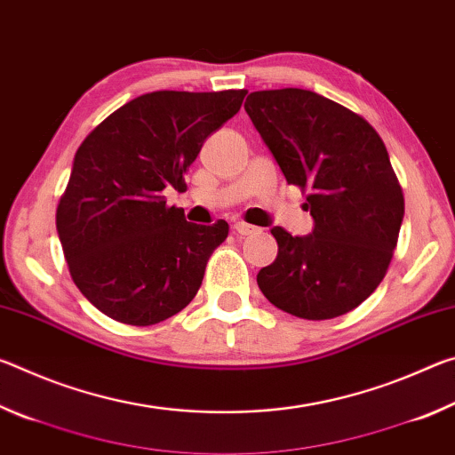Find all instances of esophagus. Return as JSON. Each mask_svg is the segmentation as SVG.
<instances>
[{"instance_id":"esophagus-1","label":"esophagus","mask_w":455,"mask_h":455,"mask_svg":"<svg viewBox=\"0 0 455 455\" xmlns=\"http://www.w3.org/2000/svg\"><path fill=\"white\" fill-rule=\"evenodd\" d=\"M235 230L238 235H243V236H249V235H257L259 233V227H255V225H249V222H236L235 225Z\"/></svg>"}]
</instances>
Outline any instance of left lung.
Returning <instances> with one entry per match:
<instances>
[{
    "instance_id": "left-lung-1",
    "label": "left lung",
    "mask_w": 455,
    "mask_h": 455,
    "mask_svg": "<svg viewBox=\"0 0 455 455\" xmlns=\"http://www.w3.org/2000/svg\"><path fill=\"white\" fill-rule=\"evenodd\" d=\"M244 110L287 182L311 190V235L271 228L279 252L259 289L301 319L353 311L383 281L403 220L387 148L359 114L311 90L252 92Z\"/></svg>"
}]
</instances>
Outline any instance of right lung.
Returning a JSON list of instances; mask_svg holds the SVG:
<instances>
[{
    "mask_svg": "<svg viewBox=\"0 0 455 455\" xmlns=\"http://www.w3.org/2000/svg\"><path fill=\"white\" fill-rule=\"evenodd\" d=\"M246 90L138 96L80 144L56 228L82 295L126 325H154L182 311L203 283L225 220L192 225L168 206L206 138L241 110Z\"/></svg>",
    "mask_w": 455,
    "mask_h": 455,
    "instance_id": "add662e5",
    "label": "right lung"
}]
</instances>
